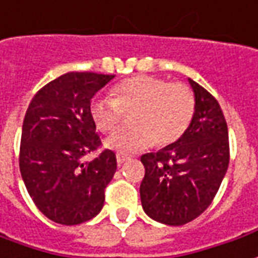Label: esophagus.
Masks as SVG:
<instances>
[{
  "mask_svg": "<svg viewBox=\"0 0 258 258\" xmlns=\"http://www.w3.org/2000/svg\"><path fill=\"white\" fill-rule=\"evenodd\" d=\"M127 159H128V157H127V155H124V154H117V164H118V165L124 164Z\"/></svg>",
  "mask_w": 258,
  "mask_h": 258,
  "instance_id": "obj_1",
  "label": "esophagus"
}]
</instances>
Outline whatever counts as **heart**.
Returning <instances> with one entry per match:
<instances>
[{
	"label": "heart",
	"instance_id": "obj_1",
	"mask_svg": "<svg viewBox=\"0 0 258 258\" xmlns=\"http://www.w3.org/2000/svg\"><path fill=\"white\" fill-rule=\"evenodd\" d=\"M131 114L128 130L115 133L106 147L120 154H134L155 144L166 147L178 141L195 114V96L183 83L140 75L113 87V99H94L90 115L96 128L110 134Z\"/></svg>",
	"mask_w": 258,
	"mask_h": 258
}]
</instances>
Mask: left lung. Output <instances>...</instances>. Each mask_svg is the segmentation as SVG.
<instances>
[{"instance_id":"1","label":"left lung","mask_w":258,"mask_h":258,"mask_svg":"<svg viewBox=\"0 0 258 258\" xmlns=\"http://www.w3.org/2000/svg\"><path fill=\"white\" fill-rule=\"evenodd\" d=\"M195 114L178 141L144 154L140 195L144 212L159 223L182 226L209 208L225 178L229 133L217 100L192 79Z\"/></svg>"}]
</instances>
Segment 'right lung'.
Returning a JSON list of instances; mask_svg holds the SVG:
<instances>
[{
	"instance_id": "add662e5",
	"label": "right lung",
	"mask_w": 258,
	"mask_h": 258,
	"mask_svg": "<svg viewBox=\"0 0 258 258\" xmlns=\"http://www.w3.org/2000/svg\"><path fill=\"white\" fill-rule=\"evenodd\" d=\"M114 75L70 72L49 82L26 110L19 169L36 208L55 223L80 225L104 205V190L117 169L115 154L97 151L101 140L90 115V100Z\"/></svg>"
}]
</instances>
